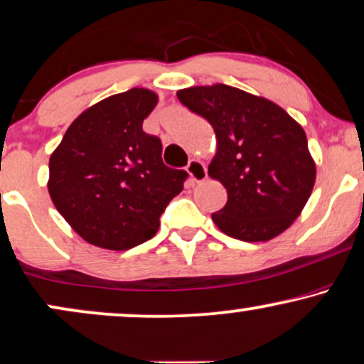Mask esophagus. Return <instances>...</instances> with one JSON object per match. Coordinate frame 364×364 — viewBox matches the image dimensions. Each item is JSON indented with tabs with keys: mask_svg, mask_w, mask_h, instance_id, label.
I'll list each match as a JSON object with an SVG mask.
<instances>
[{
	"mask_svg": "<svg viewBox=\"0 0 364 364\" xmlns=\"http://www.w3.org/2000/svg\"><path fill=\"white\" fill-rule=\"evenodd\" d=\"M186 173L190 174L191 183H201L208 178V173H206L205 164L198 159H191L186 166Z\"/></svg>",
	"mask_w": 364,
	"mask_h": 364,
	"instance_id": "esophagus-1",
	"label": "esophagus"
}]
</instances>
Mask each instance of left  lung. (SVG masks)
<instances>
[{
    "instance_id": "8db88e82",
    "label": "left lung",
    "mask_w": 364,
    "mask_h": 364,
    "mask_svg": "<svg viewBox=\"0 0 364 364\" xmlns=\"http://www.w3.org/2000/svg\"><path fill=\"white\" fill-rule=\"evenodd\" d=\"M176 95L215 131L208 174L228 195L227 205L211 215L216 227L242 242L272 240L291 227L316 181L304 129L277 104L225 84Z\"/></svg>"
}]
</instances>
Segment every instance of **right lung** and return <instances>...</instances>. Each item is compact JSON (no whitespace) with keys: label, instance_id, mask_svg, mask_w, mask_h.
<instances>
[{"label":"right lung","instance_id":"right-lung-1","mask_svg":"<svg viewBox=\"0 0 364 364\" xmlns=\"http://www.w3.org/2000/svg\"><path fill=\"white\" fill-rule=\"evenodd\" d=\"M158 104L131 89L94 104L70 124L50 156L48 193L55 208L85 242L127 250L149 240L188 173L163 163V146L142 131Z\"/></svg>","mask_w":364,"mask_h":364}]
</instances>
